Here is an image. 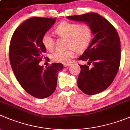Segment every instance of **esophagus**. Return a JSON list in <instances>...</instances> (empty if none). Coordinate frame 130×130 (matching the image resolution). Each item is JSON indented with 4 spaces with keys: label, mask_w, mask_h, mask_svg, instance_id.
<instances>
[{
    "label": "esophagus",
    "mask_w": 130,
    "mask_h": 130,
    "mask_svg": "<svg viewBox=\"0 0 130 130\" xmlns=\"http://www.w3.org/2000/svg\"><path fill=\"white\" fill-rule=\"evenodd\" d=\"M70 66V64H64V67H68V66Z\"/></svg>",
    "instance_id": "obj_1"
}]
</instances>
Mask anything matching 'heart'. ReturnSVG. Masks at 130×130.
Returning <instances> with one entry per match:
<instances>
[{
  "instance_id": "b5f03b06",
  "label": "heart",
  "mask_w": 130,
  "mask_h": 130,
  "mask_svg": "<svg viewBox=\"0 0 130 130\" xmlns=\"http://www.w3.org/2000/svg\"><path fill=\"white\" fill-rule=\"evenodd\" d=\"M55 32L60 36L67 38L66 50H56L51 55V59L56 62L68 64L75 55L74 50L78 53L84 51L91 42L92 30L87 24H77L62 22L56 27ZM41 43L46 50L52 51L54 47V40L50 33L43 34Z\"/></svg>"
}]
</instances>
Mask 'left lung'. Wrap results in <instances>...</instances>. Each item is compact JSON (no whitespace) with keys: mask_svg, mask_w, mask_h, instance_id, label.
<instances>
[{"mask_svg":"<svg viewBox=\"0 0 130 130\" xmlns=\"http://www.w3.org/2000/svg\"><path fill=\"white\" fill-rule=\"evenodd\" d=\"M71 20L86 23L94 36L87 48L78 60L87 62L80 65L78 87L88 95L100 93L108 88L114 80L119 68L121 43L113 26L98 13H88L67 17ZM93 64L89 68L88 65Z\"/></svg>","mask_w":130,"mask_h":130,"instance_id":"left-lung-1","label":"left lung"}]
</instances>
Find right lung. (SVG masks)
I'll return each instance as SVG.
<instances>
[{"mask_svg": "<svg viewBox=\"0 0 130 130\" xmlns=\"http://www.w3.org/2000/svg\"><path fill=\"white\" fill-rule=\"evenodd\" d=\"M56 18L33 17L23 22L14 32L9 46V60L20 86L32 96L43 99L56 89L60 63H52L45 70L39 64L46 49L43 34L54 25Z\"/></svg>", "mask_w": 130, "mask_h": 130, "instance_id": "right-lung-1", "label": "right lung"}]
</instances>
